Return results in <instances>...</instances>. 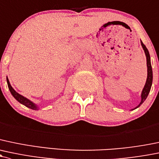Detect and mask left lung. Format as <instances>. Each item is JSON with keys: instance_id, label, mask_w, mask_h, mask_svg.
Segmentation results:
<instances>
[{"instance_id": "left-lung-1", "label": "left lung", "mask_w": 159, "mask_h": 159, "mask_svg": "<svg viewBox=\"0 0 159 159\" xmlns=\"http://www.w3.org/2000/svg\"><path fill=\"white\" fill-rule=\"evenodd\" d=\"M141 45L143 46V49H144L145 53H146V61H147V70H148V75H147V79H146V84H145L144 88L143 90V92H142L141 94V102H140L139 104L136 107L135 109H136L137 107L140 106L143 102L145 101V100L146 99L147 97H148V93H149L150 90H151V87H152V66H151V61H150V56H149V52H148V49L146 47L144 44H143V42L141 41ZM133 109V110H135Z\"/></svg>"}]
</instances>
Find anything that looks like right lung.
I'll use <instances>...</instances> for the list:
<instances>
[{
    "instance_id": "obj_1",
    "label": "right lung",
    "mask_w": 159,
    "mask_h": 159,
    "mask_svg": "<svg viewBox=\"0 0 159 159\" xmlns=\"http://www.w3.org/2000/svg\"><path fill=\"white\" fill-rule=\"evenodd\" d=\"M7 82L8 88H9V90L10 91H11V94L13 95V98H14L16 101H19L20 103H22V104L24 105V106H26V107L30 108L32 110H38V107L36 106L35 103H33V102L30 101V100H28L27 98H24V97L22 96V95H20V93H18L17 92L15 91V90L13 89L12 87H11V84H10V81L7 78Z\"/></svg>"
}]
</instances>
